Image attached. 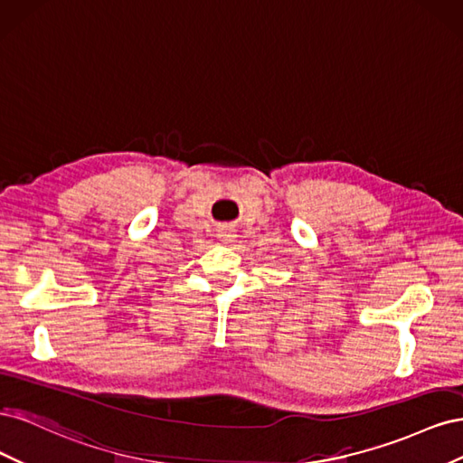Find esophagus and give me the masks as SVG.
<instances>
[{
  "mask_svg": "<svg viewBox=\"0 0 463 463\" xmlns=\"http://www.w3.org/2000/svg\"><path fill=\"white\" fill-rule=\"evenodd\" d=\"M218 235H220V240H222L223 243H230V241H233V237H235L233 230H228V228H222V230L218 232Z\"/></svg>",
  "mask_w": 463,
  "mask_h": 463,
  "instance_id": "1",
  "label": "esophagus"
}]
</instances>
